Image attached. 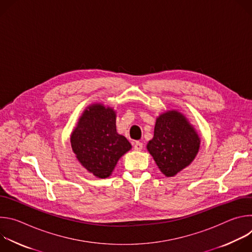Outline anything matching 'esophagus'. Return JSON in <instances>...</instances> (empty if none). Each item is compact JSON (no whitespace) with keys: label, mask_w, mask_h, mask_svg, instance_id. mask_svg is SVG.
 Here are the masks:
<instances>
[{"label":"esophagus","mask_w":252,"mask_h":252,"mask_svg":"<svg viewBox=\"0 0 252 252\" xmlns=\"http://www.w3.org/2000/svg\"><path fill=\"white\" fill-rule=\"evenodd\" d=\"M142 142H140V141H135L134 142V145H133V149H134V151H141L142 150Z\"/></svg>","instance_id":"34e87169"}]
</instances>
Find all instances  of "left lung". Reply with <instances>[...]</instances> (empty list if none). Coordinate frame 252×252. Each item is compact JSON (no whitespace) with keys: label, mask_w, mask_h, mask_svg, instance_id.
Instances as JSON below:
<instances>
[{"label":"left lung","mask_w":252,"mask_h":252,"mask_svg":"<svg viewBox=\"0 0 252 252\" xmlns=\"http://www.w3.org/2000/svg\"><path fill=\"white\" fill-rule=\"evenodd\" d=\"M200 138L188 119L177 111L161 114L147 149L160 171L167 177L189 166L195 158Z\"/></svg>","instance_id":"obj_1"}]
</instances>
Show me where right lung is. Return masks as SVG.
Here are the masks:
<instances>
[{
    "mask_svg": "<svg viewBox=\"0 0 252 252\" xmlns=\"http://www.w3.org/2000/svg\"><path fill=\"white\" fill-rule=\"evenodd\" d=\"M70 145L81 164L98 178L109 177L131 149L128 140L117 132L116 112L102 103L85 110L71 132Z\"/></svg>",
    "mask_w": 252,
    "mask_h": 252,
    "instance_id": "add662e5",
    "label": "right lung"
}]
</instances>
